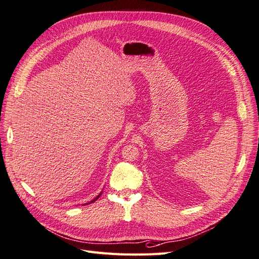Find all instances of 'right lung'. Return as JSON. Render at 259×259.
I'll return each instance as SVG.
<instances>
[{"label":"right lung","mask_w":259,"mask_h":259,"mask_svg":"<svg viewBox=\"0 0 259 259\" xmlns=\"http://www.w3.org/2000/svg\"><path fill=\"white\" fill-rule=\"evenodd\" d=\"M101 194H102V193H100V195H98V196H97V197H96L95 199H93V200H91V201H90V202H88V203H91V202H95V201H96V200H97V199H98V198H99L100 196H101ZM88 203H86V204H88Z\"/></svg>","instance_id":"right-lung-1"}]
</instances>
